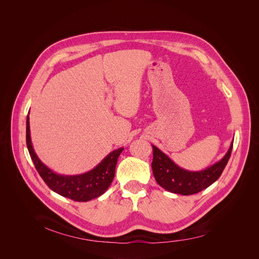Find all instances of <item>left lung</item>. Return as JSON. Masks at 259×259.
<instances>
[{
  "label": "left lung",
  "instance_id": "obj_1",
  "mask_svg": "<svg viewBox=\"0 0 259 259\" xmlns=\"http://www.w3.org/2000/svg\"><path fill=\"white\" fill-rule=\"evenodd\" d=\"M233 142L220 161L202 170H187L178 166L157 147L153 148L152 169L155 180L167 192L183 196L197 194L210 186L222 175L231 155Z\"/></svg>",
  "mask_w": 259,
  "mask_h": 259
}]
</instances>
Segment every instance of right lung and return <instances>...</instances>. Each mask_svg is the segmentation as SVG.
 I'll list each match as a JSON object with an SVG mask.
<instances>
[{
	"mask_svg": "<svg viewBox=\"0 0 259 259\" xmlns=\"http://www.w3.org/2000/svg\"><path fill=\"white\" fill-rule=\"evenodd\" d=\"M26 142L33 163L46 184L58 195L78 202H88L100 197L107 191L114 178L117 158L124 150V148L114 150L92 170L71 176L55 173L38 158L31 142L29 115L27 116Z\"/></svg>",
	"mask_w": 259,
	"mask_h": 259,
	"instance_id": "1",
	"label": "right lung"
}]
</instances>
